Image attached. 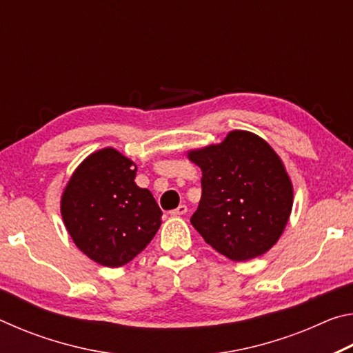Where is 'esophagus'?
<instances>
[{"label": "esophagus", "instance_id": "obj_1", "mask_svg": "<svg viewBox=\"0 0 353 353\" xmlns=\"http://www.w3.org/2000/svg\"><path fill=\"white\" fill-rule=\"evenodd\" d=\"M187 210H188L187 205H179L177 208H174V210H171L170 214H171V216H181V214L187 213Z\"/></svg>", "mask_w": 353, "mask_h": 353}]
</instances>
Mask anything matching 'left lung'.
I'll return each mask as SVG.
<instances>
[{
	"mask_svg": "<svg viewBox=\"0 0 353 353\" xmlns=\"http://www.w3.org/2000/svg\"><path fill=\"white\" fill-rule=\"evenodd\" d=\"M202 170V196L191 224L207 244L234 261L255 259L282 235L292 187L265 140L234 130L221 145L191 151Z\"/></svg>",
	"mask_w": 353,
	"mask_h": 353,
	"instance_id": "1",
	"label": "left lung"
}]
</instances>
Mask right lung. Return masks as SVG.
<instances>
[{"instance_id":"1","label":"right lung","mask_w":353,"mask_h":353,"mask_svg":"<svg viewBox=\"0 0 353 353\" xmlns=\"http://www.w3.org/2000/svg\"><path fill=\"white\" fill-rule=\"evenodd\" d=\"M137 166L112 148L79 165L62 196V218L83 254L118 268L145 250L162 224L151 191L137 187Z\"/></svg>"}]
</instances>
